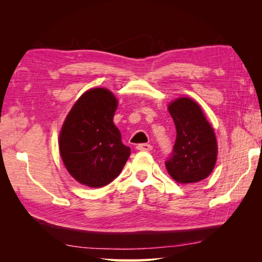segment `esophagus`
I'll list each match as a JSON object with an SVG mask.
<instances>
[{
    "label": "esophagus",
    "instance_id": "obj_1",
    "mask_svg": "<svg viewBox=\"0 0 262 262\" xmlns=\"http://www.w3.org/2000/svg\"><path fill=\"white\" fill-rule=\"evenodd\" d=\"M137 148L139 150H143V152H149V150L153 148V146L150 144H147V143H142V144H139L137 146Z\"/></svg>",
    "mask_w": 262,
    "mask_h": 262
}]
</instances>
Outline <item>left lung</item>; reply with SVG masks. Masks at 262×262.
Instances as JSON below:
<instances>
[{"instance_id": "obj_1", "label": "left lung", "mask_w": 262, "mask_h": 262, "mask_svg": "<svg viewBox=\"0 0 262 262\" xmlns=\"http://www.w3.org/2000/svg\"><path fill=\"white\" fill-rule=\"evenodd\" d=\"M168 112L176 126V142L165 162L172 179L191 184L207 178L215 166L216 138L200 106L188 97L170 102Z\"/></svg>"}]
</instances>
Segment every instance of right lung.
<instances>
[{
    "instance_id": "right-lung-1",
    "label": "right lung",
    "mask_w": 262,
    "mask_h": 262,
    "mask_svg": "<svg viewBox=\"0 0 262 262\" xmlns=\"http://www.w3.org/2000/svg\"><path fill=\"white\" fill-rule=\"evenodd\" d=\"M118 107L106 89L85 92L70 110L62 125L59 148L66 168L80 184L104 187L116 179L130 156L114 123Z\"/></svg>"
}]
</instances>
